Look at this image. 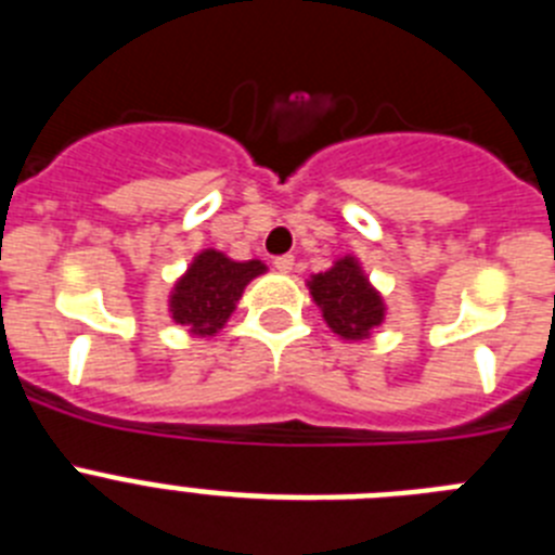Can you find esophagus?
Masks as SVG:
<instances>
[{
  "label": "esophagus",
  "mask_w": 555,
  "mask_h": 555,
  "mask_svg": "<svg viewBox=\"0 0 555 555\" xmlns=\"http://www.w3.org/2000/svg\"><path fill=\"white\" fill-rule=\"evenodd\" d=\"M274 269H278V272H292L294 269V255H278V258H274Z\"/></svg>",
  "instance_id": "1"
}]
</instances>
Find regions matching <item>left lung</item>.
Listing matches in <instances>:
<instances>
[{
  "instance_id": "1",
  "label": "left lung",
  "mask_w": 555,
  "mask_h": 555,
  "mask_svg": "<svg viewBox=\"0 0 555 555\" xmlns=\"http://www.w3.org/2000/svg\"><path fill=\"white\" fill-rule=\"evenodd\" d=\"M308 288L313 302L322 308L327 327L347 341H361L384 322V300L352 255L338 258L327 272L313 274Z\"/></svg>"
}]
</instances>
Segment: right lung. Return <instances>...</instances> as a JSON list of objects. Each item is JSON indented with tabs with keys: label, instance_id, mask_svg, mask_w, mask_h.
I'll return each instance as SVG.
<instances>
[{
	"label": "right lung",
	"instance_id": "obj_1",
	"mask_svg": "<svg viewBox=\"0 0 555 555\" xmlns=\"http://www.w3.org/2000/svg\"><path fill=\"white\" fill-rule=\"evenodd\" d=\"M261 272H267L261 261H233L217 249H203L171 288V320L194 336H214L235 311L244 286Z\"/></svg>",
	"mask_w": 555,
	"mask_h": 555
}]
</instances>
